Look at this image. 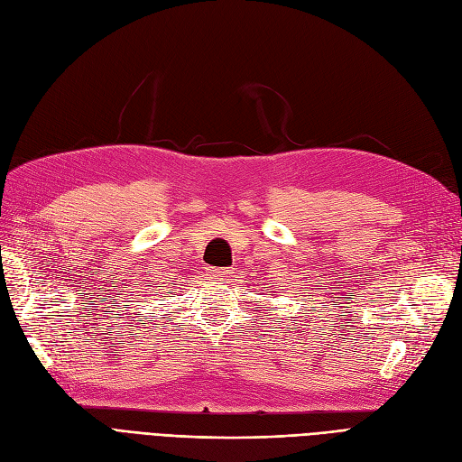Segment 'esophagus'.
<instances>
[{"instance_id":"obj_1","label":"esophagus","mask_w":462,"mask_h":462,"mask_svg":"<svg viewBox=\"0 0 462 462\" xmlns=\"http://www.w3.org/2000/svg\"><path fill=\"white\" fill-rule=\"evenodd\" d=\"M211 273H214V278H216V280H219V282H226V280H229V278H231L233 270H229V268H216V270H211Z\"/></svg>"}]
</instances>
